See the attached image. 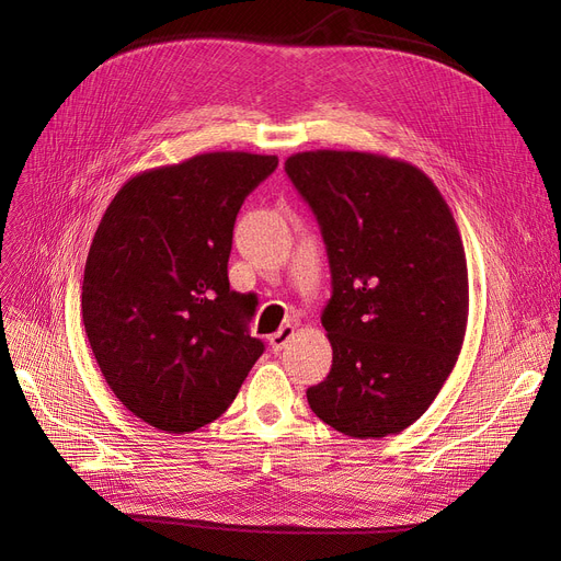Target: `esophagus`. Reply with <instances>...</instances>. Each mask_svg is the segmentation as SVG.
<instances>
[{"mask_svg":"<svg viewBox=\"0 0 561 561\" xmlns=\"http://www.w3.org/2000/svg\"><path fill=\"white\" fill-rule=\"evenodd\" d=\"M293 334H296V328H293V325H284V328H279V332H275V334L271 336V345H273V350H275V352H282V350L286 347V343L293 339Z\"/></svg>","mask_w":561,"mask_h":561,"instance_id":"1","label":"esophagus"}]
</instances>
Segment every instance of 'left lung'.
<instances>
[{
  "mask_svg": "<svg viewBox=\"0 0 561 561\" xmlns=\"http://www.w3.org/2000/svg\"><path fill=\"white\" fill-rule=\"evenodd\" d=\"M328 245L322 328L332 370L307 389L313 414L355 438L419 421L453 373L468 320L457 222L430 176L400 159L316 150L286 159Z\"/></svg>",
  "mask_w": 561,
  "mask_h": 561,
  "instance_id": "1",
  "label": "left lung"
}]
</instances>
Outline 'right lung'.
<instances>
[{
  "label": "right lung",
  "instance_id": "obj_1",
  "mask_svg": "<svg viewBox=\"0 0 561 561\" xmlns=\"http://www.w3.org/2000/svg\"><path fill=\"white\" fill-rule=\"evenodd\" d=\"M279 159L206 152L138 172L88 250L81 313L106 385L134 416L186 434L225 414L263 343L254 300L229 288L243 199Z\"/></svg>",
  "mask_w": 561,
  "mask_h": 561
}]
</instances>
